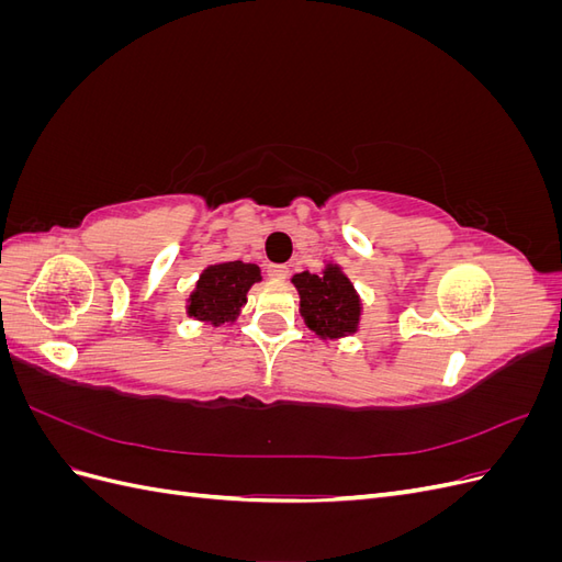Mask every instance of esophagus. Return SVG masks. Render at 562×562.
Here are the masks:
<instances>
[{"label":"esophagus","mask_w":562,"mask_h":562,"mask_svg":"<svg viewBox=\"0 0 562 562\" xmlns=\"http://www.w3.org/2000/svg\"><path fill=\"white\" fill-rule=\"evenodd\" d=\"M267 274L271 279H285L288 274H291V269H288V265H269L267 267Z\"/></svg>","instance_id":"1"}]
</instances>
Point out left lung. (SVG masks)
<instances>
[{"label":"left lung","mask_w":562,"mask_h":562,"mask_svg":"<svg viewBox=\"0 0 562 562\" xmlns=\"http://www.w3.org/2000/svg\"><path fill=\"white\" fill-rule=\"evenodd\" d=\"M300 293V316L321 339H339L359 330L361 297L339 265L312 274L300 271L293 277Z\"/></svg>","instance_id":"8db88e82"}]
</instances>
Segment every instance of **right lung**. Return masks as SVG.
<instances>
[{"label": "right lung", "instance_id": "add662e5", "mask_svg": "<svg viewBox=\"0 0 562 562\" xmlns=\"http://www.w3.org/2000/svg\"><path fill=\"white\" fill-rule=\"evenodd\" d=\"M260 279V267L241 260L206 267L187 300V316L211 323V326L236 321L248 300L250 285Z\"/></svg>", "mask_w": 562, "mask_h": 562}]
</instances>
